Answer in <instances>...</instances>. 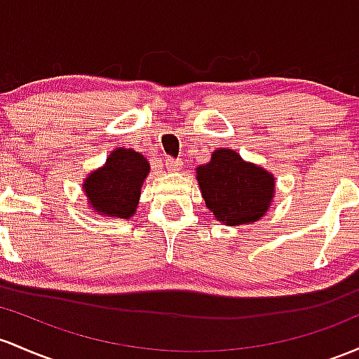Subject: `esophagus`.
<instances>
[{
    "label": "esophagus",
    "mask_w": 359,
    "mask_h": 359,
    "mask_svg": "<svg viewBox=\"0 0 359 359\" xmlns=\"http://www.w3.org/2000/svg\"><path fill=\"white\" fill-rule=\"evenodd\" d=\"M165 167H167V170L170 172H179L180 168H182V160L173 158V156H167V158H165Z\"/></svg>",
    "instance_id": "esophagus-1"
}]
</instances>
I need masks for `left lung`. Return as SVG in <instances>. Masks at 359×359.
Masks as SVG:
<instances>
[{"label": "left lung", "instance_id": "obj_1", "mask_svg": "<svg viewBox=\"0 0 359 359\" xmlns=\"http://www.w3.org/2000/svg\"><path fill=\"white\" fill-rule=\"evenodd\" d=\"M198 182L208 210L230 226L261 219L274 196V177L231 149L212 151L198 168Z\"/></svg>", "mask_w": 359, "mask_h": 359}]
</instances>
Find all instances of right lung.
<instances>
[{"instance_id": "add662e5", "label": "right lung", "mask_w": 359, "mask_h": 359, "mask_svg": "<svg viewBox=\"0 0 359 359\" xmlns=\"http://www.w3.org/2000/svg\"><path fill=\"white\" fill-rule=\"evenodd\" d=\"M148 172L149 165L141 153L117 148L110 153L104 167L90 173L85 180L83 189L88 203L102 216L131 218Z\"/></svg>"}]
</instances>
